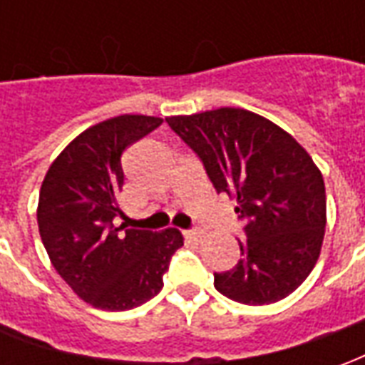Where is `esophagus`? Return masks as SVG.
I'll return each mask as SVG.
<instances>
[{"mask_svg": "<svg viewBox=\"0 0 365 365\" xmlns=\"http://www.w3.org/2000/svg\"><path fill=\"white\" fill-rule=\"evenodd\" d=\"M183 235H185V238H187V240H197L199 237H201V230H185V232H183Z\"/></svg>", "mask_w": 365, "mask_h": 365, "instance_id": "34e87169", "label": "esophagus"}]
</instances>
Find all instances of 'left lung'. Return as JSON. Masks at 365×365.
Segmentation results:
<instances>
[{"mask_svg":"<svg viewBox=\"0 0 365 365\" xmlns=\"http://www.w3.org/2000/svg\"><path fill=\"white\" fill-rule=\"evenodd\" d=\"M166 120L246 221L242 260L215 274V289L245 305L291 295L313 272L327 227L324 180L309 152L275 123L238 107Z\"/></svg>","mask_w":365,"mask_h":365,"instance_id":"left-lung-1","label":"left lung"}]
</instances>
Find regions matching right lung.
Here are the masks:
<instances>
[{
    "mask_svg": "<svg viewBox=\"0 0 365 365\" xmlns=\"http://www.w3.org/2000/svg\"><path fill=\"white\" fill-rule=\"evenodd\" d=\"M162 125L160 117L119 115L76 136L44 175L36 221L51 264L76 295L103 311H128L164 285L182 232L115 227L125 183L120 156Z\"/></svg>",
    "mask_w": 365,
    "mask_h": 365,
    "instance_id": "add662e5",
    "label": "right lung"
}]
</instances>
